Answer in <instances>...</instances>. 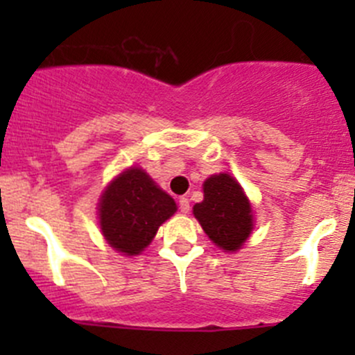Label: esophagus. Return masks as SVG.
<instances>
[{
    "label": "esophagus",
    "instance_id": "esophagus-1",
    "mask_svg": "<svg viewBox=\"0 0 355 355\" xmlns=\"http://www.w3.org/2000/svg\"><path fill=\"white\" fill-rule=\"evenodd\" d=\"M178 206H180V213L187 214L191 211V202H189L187 198H180L178 199Z\"/></svg>",
    "mask_w": 355,
    "mask_h": 355
}]
</instances>
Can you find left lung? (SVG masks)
<instances>
[{
  "label": "left lung",
  "instance_id": "8db88e82",
  "mask_svg": "<svg viewBox=\"0 0 355 355\" xmlns=\"http://www.w3.org/2000/svg\"><path fill=\"white\" fill-rule=\"evenodd\" d=\"M204 199L194 206V216L214 245L235 252L252 234V207L241 184L232 175H211L202 185Z\"/></svg>",
  "mask_w": 355,
  "mask_h": 355
}]
</instances>
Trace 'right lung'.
<instances>
[{
    "mask_svg": "<svg viewBox=\"0 0 355 355\" xmlns=\"http://www.w3.org/2000/svg\"><path fill=\"white\" fill-rule=\"evenodd\" d=\"M175 211V200L142 168L132 166L121 171L103 192L99 225L114 250L137 256Z\"/></svg>",
    "mask_w": 355,
    "mask_h": 355,
    "instance_id": "1",
    "label": "right lung"
}]
</instances>
